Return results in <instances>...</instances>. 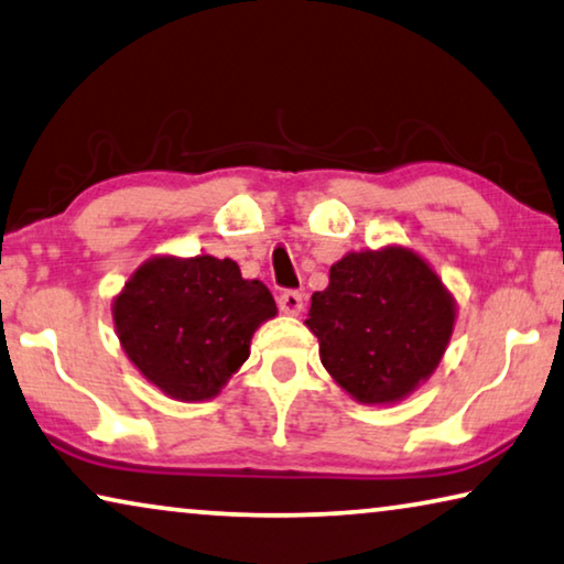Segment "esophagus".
<instances>
[{
	"label": "esophagus",
	"instance_id": "34e87169",
	"mask_svg": "<svg viewBox=\"0 0 564 564\" xmlns=\"http://www.w3.org/2000/svg\"><path fill=\"white\" fill-rule=\"evenodd\" d=\"M279 308L283 311V314L296 316L304 311V296H301L299 291H283L279 296Z\"/></svg>",
	"mask_w": 564,
	"mask_h": 564
}]
</instances>
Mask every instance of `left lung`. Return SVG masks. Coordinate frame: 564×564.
I'll use <instances>...</instances> for the list:
<instances>
[{"mask_svg":"<svg viewBox=\"0 0 564 564\" xmlns=\"http://www.w3.org/2000/svg\"><path fill=\"white\" fill-rule=\"evenodd\" d=\"M453 299L405 248L349 253L311 296L308 329L336 382L367 405L413 392L438 367L453 332Z\"/></svg>","mask_w":564,"mask_h":564,"instance_id":"left-lung-1","label":"left lung"}]
</instances>
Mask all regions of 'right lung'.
Wrapping results in <instances>:
<instances>
[{
	"instance_id": "obj_1",
	"label": "right lung",
	"mask_w": 564,
	"mask_h": 564,
	"mask_svg": "<svg viewBox=\"0 0 564 564\" xmlns=\"http://www.w3.org/2000/svg\"><path fill=\"white\" fill-rule=\"evenodd\" d=\"M275 316L260 281H246L235 260L154 258L113 304L126 355L141 375L176 400L220 392L250 355V336Z\"/></svg>"
}]
</instances>
